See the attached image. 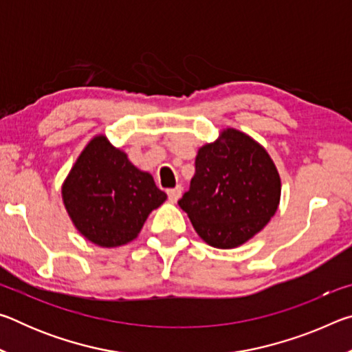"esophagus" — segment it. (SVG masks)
Instances as JSON below:
<instances>
[{
	"instance_id": "esophagus-1",
	"label": "esophagus",
	"mask_w": 352,
	"mask_h": 352,
	"mask_svg": "<svg viewBox=\"0 0 352 352\" xmlns=\"http://www.w3.org/2000/svg\"><path fill=\"white\" fill-rule=\"evenodd\" d=\"M166 192H168V197H169L170 204H175V201L180 199V195H182V186H175L172 189H168Z\"/></svg>"
}]
</instances>
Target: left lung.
Here are the masks:
<instances>
[{
	"label": "left lung",
	"mask_w": 352,
	"mask_h": 352,
	"mask_svg": "<svg viewBox=\"0 0 352 352\" xmlns=\"http://www.w3.org/2000/svg\"><path fill=\"white\" fill-rule=\"evenodd\" d=\"M281 178L270 155L248 135L225 129L199 148L195 174L178 200L208 245L236 248L275 216Z\"/></svg>",
	"instance_id": "8db88e82"
}]
</instances>
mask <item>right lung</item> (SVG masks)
Instances as JSON below:
<instances>
[{
	"instance_id": "add662e5",
	"label": "right lung",
	"mask_w": 352,
	"mask_h": 352,
	"mask_svg": "<svg viewBox=\"0 0 352 352\" xmlns=\"http://www.w3.org/2000/svg\"><path fill=\"white\" fill-rule=\"evenodd\" d=\"M166 195L148 172L98 135L88 142L62 186L63 205L77 231L99 247L132 242Z\"/></svg>"
}]
</instances>
